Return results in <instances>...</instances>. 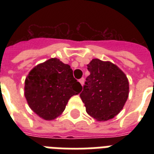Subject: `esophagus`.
<instances>
[{
	"label": "esophagus",
	"mask_w": 154,
	"mask_h": 154,
	"mask_svg": "<svg viewBox=\"0 0 154 154\" xmlns=\"http://www.w3.org/2000/svg\"><path fill=\"white\" fill-rule=\"evenodd\" d=\"M79 82L82 84V85L83 86V85H84V82H85V78L84 77H82V78H81V79L79 80Z\"/></svg>",
	"instance_id": "34e87169"
}]
</instances>
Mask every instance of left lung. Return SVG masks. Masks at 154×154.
I'll return each mask as SVG.
<instances>
[{
  "label": "left lung",
  "mask_w": 154,
  "mask_h": 154,
  "mask_svg": "<svg viewBox=\"0 0 154 154\" xmlns=\"http://www.w3.org/2000/svg\"><path fill=\"white\" fill-rule=\"evenodd\" d=\"M86 77L80 94L88 114L99 122L112 119L120 112L129 96V82L117 65L94 59L87 65Z\"/></svg>",
  "instance_id": "obj_1"
}]
</instances>
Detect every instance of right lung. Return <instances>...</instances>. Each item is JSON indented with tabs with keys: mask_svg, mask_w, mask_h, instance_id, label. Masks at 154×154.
<instances>
[{
	"mask_svg": "<svg viewBox=\"0 0 154 154\" xmlns=\"http://www.w3.org/2000/svg\"><path fill=\"white\" fill-rule=\"evenodd\" d=\"M25 84V96L29 107L45 120L57 117L65 110L70 97L82 89L69 65L57 58L33 68Z\"/></svg>",
	"mask_w": 154,
	"mask_h": 154,
	"instance_id": "1",
	"label": "right lung"
}]
</instances>
